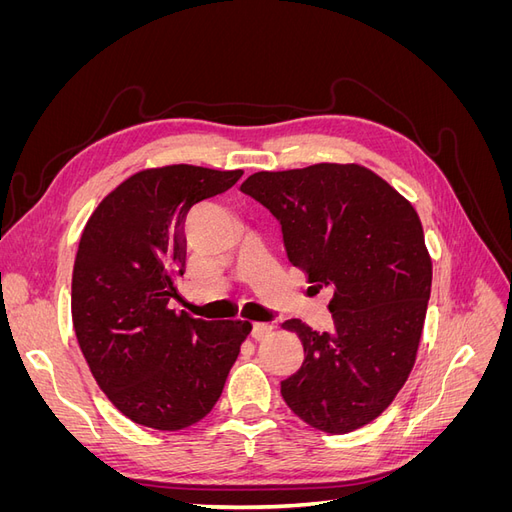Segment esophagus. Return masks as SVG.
Returning a JSON list of instances; mask_svg holds the SVG:
<instances>
[{
  "label": "esophagus",
  "instance_id": "esophagus-1",
  "mask_svg": "<svg viewBox=\"0 0 512 512\" xmlns=\"http://www.w3.org/2000/svg\"><path fill=\"white\" fill-rule=\"evenodd\" d=\"M271 333H273L271 324H260V322H256L254 327H252V337L256 339V342H262V339H267Z\"/></svg>",
  "mask_w": 512,
  "mask_h": 512
}]
</instances>
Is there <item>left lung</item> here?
Returning a JSON list of instances; mask_svg holds the SVG:
<instances>
[{"mask_svg":"<svg viewBox=\"0 0 512 512\" xmlns=\"http://www.w3.org/2000/svg\"><path fill=\"white\" fill-rule=\"evenodd\" d=\"M241 192L282 224L294 267L314 288H333V329L292 318L305 359L282 382L307 425L348 433L378 418L406 384L431 294V258L418 213L359 164H314L254 173Z\"/></svg>","mask_w":512,"mask_h":512,"instance_id":"1","label":"left lung"}]
</instances>
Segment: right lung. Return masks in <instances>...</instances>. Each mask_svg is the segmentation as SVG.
<instances>
[{"label":"right lung","mask_w":512,"mask_h":512,"mask_svg":"<svg viewBox=\"0 0 512 512\" xmlns=\"http://www.w3.org/2000/svg\"><path fill=\"white\" fill-rule=\"evenodd\" d=\"M243 170L147 168L91 213L72 271V322L100 389L130 421L179 431L224 391L252 324L168 309L185 271L188 211L230 190Z\"/></svg>","instance_id":"1"}]
</instances>
